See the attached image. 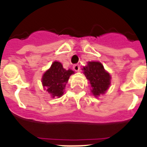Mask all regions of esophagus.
Wrapping results in <instances>:
<instances>
[{"mask_svg": "<svg viewBox=\"0 0 147 147\" xmlns=\"http://www.w3.org/2000/svg\"><path fill=\"white\" fill-rule=\"evenodd\" d=\"M73 68H74V70L75 71H80V65H79L76 64V65H74L73 66Z\"/></svg>", "mask_w": 147, "mask_h": 147, "instance_id": "esophagus-1", "label": "esophagus"}]
</instances>
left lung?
Returning <instances> with one entry per match:
<instances>
[{"instance_id": "8db88e82", "label": "left lung", "mask_w": 147, "mask_h": 147, "mask_svg": "<svg viewBox=\"0 0 147 147\" xmlns=\"http://www.w3.org/2000/svg\"><path fill=\"white\" fill-rule=\"evenodd\" d=\"M83 70L85 76L89 80L93 94L95 96L104 94L110 84V76L104 69L103 65L98 62H89Z\"/></svg>"}]
</instances>
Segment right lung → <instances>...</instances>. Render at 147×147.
<instances>
[{"mask_svg": "<svg viewBox=\"0 0 147 147\" xmlns=\"http://www.w3.org/2000/svg\"><path fill=\"white\" fill-rule=\"evenodd\" d=\"M72 74L74 72L71 70L64 69L60 62H54L50 69L44 74L42 79V85L47 88V91L52 97H60Z\"/></svg>", "mask_w": 147, "mask_h": 147, "instance_id": "obj_1", "label": "right lung"}]
</instances>
